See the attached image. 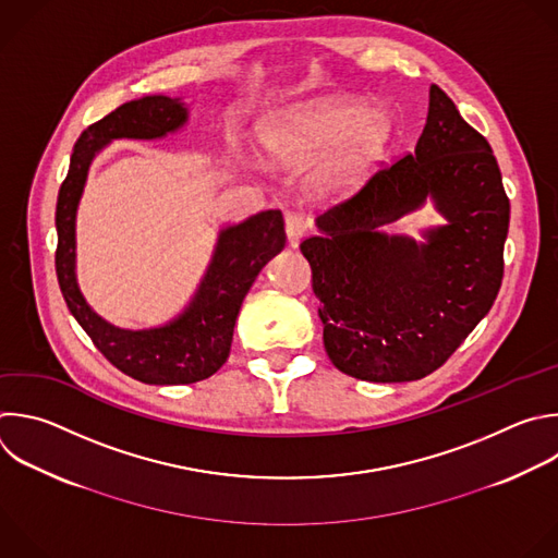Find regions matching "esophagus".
I'll return each mask as SVG.
<instances>
[{
	"label": "esophagus",
	"mask_w": 558,
	"mask_h": 558,
	"mask_svg": "<svg viewBox=\"0 0 558 558\" xmlns=\"http://www.w3.org/2000/svg\"><path fill=\"white\" fill-rule=\"evenodd\" d=\"M284 230H287V241H289V245H291V247H298L300 239L308 232V219H306L304 215H298V213L287 215V219H284Z\"/></svg>",
	"instance_id": "esophagus-1"
}]
</instances>
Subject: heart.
Here are the masks:
<instances>
[{
    "label": "heart",
    "instance_id": "b5f03b06",
    "mask_svg": "<svg viewBox=\"0 0 558 558\" xmlns=\"http://www.w3.org/2000/svg\"><path fill=\"white\" fill-rule=\"evenodd\" d=\"M395 135V116L350 98H311L276 113L263 133L269 159L304 168L322 156L306 179L315 199L341 197L377 166Z\"/></svg>",
    "mask_w": 558,
    "mask_h": 558
}]
</instances>
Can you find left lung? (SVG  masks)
I'll return each mask as SVG.
<instances>
[{
  "label": "left lung",
  "mask_w": 558,
  "mask_h": 558,
  "mask_svg": "<svg viewBox=\"0 0 558 558\" xmlns=\"http://www.w3.org/2000/svg\"><path fill=\"white\" fill-rule=\"evenodd\" d=\"M427 198L446 223L423 242L383 232ZM508 221L490 144L432 85L416 150L319 215V234L300 245L332 365L373 384L432 375L497 298Z\"/></svg>",
  "instance_id": "8db88e82"
}]
</instances>
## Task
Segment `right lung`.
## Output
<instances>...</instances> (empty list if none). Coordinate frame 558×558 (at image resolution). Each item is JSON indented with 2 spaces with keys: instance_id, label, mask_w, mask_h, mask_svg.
I'll return each mask as SVG.
<instances>
[{
  "instance_id": "right-lung-1",
  "label": "right lung",
  "mask_w": 558,
  "mask_h": 558,
  "mask_svg": "<svg viewBox=\"0 0 558 558\" xmlns=\"http://www.w3.org/2000/svg\"><path fill=\"white\" fill-rule=\"evenodd\" d=\"M185 122L189 105L181 98L157 94L120 105L81 133L57 202L54 263L65 304L120 373L148 386L197 384L217 373L230 356L234 324L250 287L287 243L280 210L223 228L195 295L159 326L120 328L87 304L76 280V213L94 157L113 140H159Z\"/></svg>"
}]
</instances>
